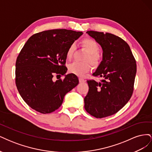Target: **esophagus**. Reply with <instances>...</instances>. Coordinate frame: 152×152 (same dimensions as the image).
I'll use <instances>...</instances> for the list:
<instances>
[{"instance_id":"1","label":"esophagus","mask_w":152,"mask_h":152,"mask_svg":"<svg viewBox=\"0 0 152 152\" xmlns=\"http://www.w3.org/2000/svg\"><path fill=\"white\" fill-rule=\"evenodd\" d=\"M79 82H80V83H83V82H85V81H86L84 79H82V78H79Z\"/></svg>"}]
</instances>
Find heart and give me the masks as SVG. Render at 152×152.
Masks as SVG:
<instances>
[{"instance_id": "heart-1", "label": "heart", "mask_w": 152, "mask_h": 152, "mask_svg": "<svg viewBox=\"0 0 152 152\" xmlns=\"http://www.w3.org/2000/svg\"><path fill=\"white\" fill-rule=\"evenodd\" d=\"M82 45L89 54L87 56L86 60L91 63L94 67L98 66L102 61V57L98 53L99 50V45L96 41L91 38H85L82 40ZM75 49L74 44H72L68 47L66 51V58L71 59ZM91 66L89 63H81L79 61H74L68 65V72L79 77L84 76L85 73L89 72Z\"/></svg>"}]
</instances>
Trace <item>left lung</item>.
Wrapping results in <instances>:
<instances>
[{
    "label": "left lung",
    "mask_w": 152,
    "mask_h": 152,
    "mask_svg": "<svg viewBox=\"0 0 152 152\" xmlns=\"http://www.w3.org/2000/svg\"><path fill=\"white\" fill-rule=\"evenodd\" d=\"M103 49V60L93 75L103 78L101 82L87 80L88 93L84 108L96 118L112 115L131 98L136 73V62L129 45L112 34L87 31Z\"/></svg>",
    "instance_id": "1"
}]
</instances>
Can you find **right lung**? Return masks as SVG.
Returning <instances> with one entry per match:
<instances>
[{
    "mask_svg": "<svg viewBox=\"0 0 152 152\" xmlns=\"http://www.w3.org/2000/svg\"><path fill=\"white\" fill-rule=\"evenodd\" d=\"M82 31L66 29L37 33L28 39L16 62V85L30 107L41 113L54 112L61 107L64 96L79 84L70 73L54 82V75H65L66 51Z\"/></svg>",
    "mask_w": 152,
    "mask_h": 152,
    "instance_id": "right-lung-1",
    "label": "right lung"
}]
</instances>
